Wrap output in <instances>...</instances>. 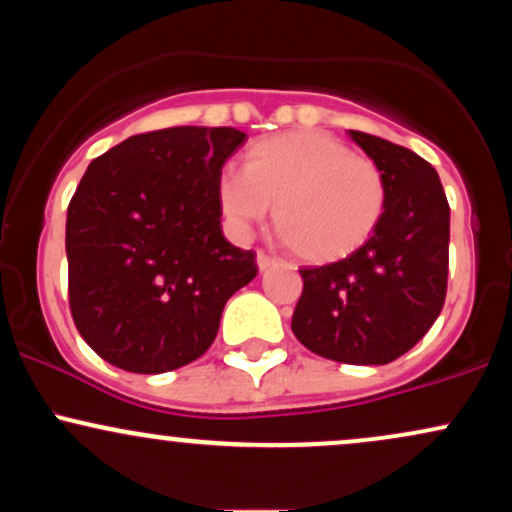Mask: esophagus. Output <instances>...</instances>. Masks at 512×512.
<instances>
[{
    "label": "esophagus",
    "instance_id": "obj_1",
    "mask_svg": "<svg viewBox=\"0 0 512 512\" xmlns=\"http://www.w3.org/2000/svg\"><path fill=\"white\" fill-rule=\"evenodd\" d=\"M274 262H276V257L267 255L264 250H257V267H260V272H267L269 267H274Z\"/></svg>",
    "mask_w": 512,
    "mask_h": 512
}]
</instances>
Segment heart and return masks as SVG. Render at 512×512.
<instances>
[{"label": "heart", "mask_w": 512, "mask_h": 512, "mask_svg": "<svg viewBox=\"0 0 512 512\" xmlns=\"http://www.w3.org/2000/svg\"><path fill=\"white\" fill-rule=\"evenodd\" d=\"M219 202L236 228L267 219L293 255L325 264L354 255L378 231L387 182L378 163L351 154L327 132H289L252 144L243 173L219 180Z\"/></svg>", "instance_id": "b5f03b06"}]
</instances>
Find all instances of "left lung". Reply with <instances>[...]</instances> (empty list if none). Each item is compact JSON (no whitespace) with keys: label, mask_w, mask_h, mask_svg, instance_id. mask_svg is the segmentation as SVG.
Listing matches in <instances>:
<instances>
[{"label":"left lung","mask_w":512,"mask_h":512,"mask_svg":"<svg viewBox=\"0 0 512 512\" xmlns=\"http://www.w3.org/2000/svg\"><path fill=\"white\" fill-rule=\"evenodd\" d=\"M378 163L387 204L363 248L298 269L291 330L305 349L351 366H385L431 330L448 291L450 207L436 168L404 146L349 129Z\"/></svg>","instance_id":"left-lung-1"}]
</instances>
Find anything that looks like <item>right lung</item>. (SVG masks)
<instances>
[{
	"label": "right lung",
	"mask_w": 512,
	"mask_h": 512,
	"mask_svg": "<svg viewBox=\"0 0 512 512\" xmlns=\"http://www.w3.org/2000/svg\"><path fill=\"white\" fill-rule=\"evenodd\" d=\"M233 127L134 134L93 158L67 209L69 308L84 342L129 373H166L209 349L223 305L257 276L221 231Z\"/></svg>",
	"instance_id": "right-lung-1"
}]
</instances>
